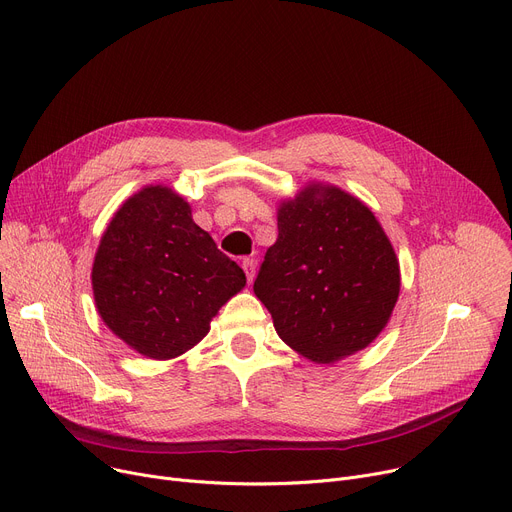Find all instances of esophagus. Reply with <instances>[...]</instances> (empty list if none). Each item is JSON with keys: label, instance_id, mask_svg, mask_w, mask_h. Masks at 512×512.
Masks as SVG:
<instances>
[{"label": "esophagus", "instance_id": "esophagus-1", "mask_svg": "<svg viewBox=\"0 0 512 512\" xmlns=\"http://www.w3.org/2000/svg\"><path fill=\"white\" fill-rule=\"evenodd\" d=\"M242 268H244V272H246L248 283H252L254 277H256V262H254L252 258H246V260L242 262Z\"/></svg>", "mask_w": 512, "mask_h": 512}]
</instances>
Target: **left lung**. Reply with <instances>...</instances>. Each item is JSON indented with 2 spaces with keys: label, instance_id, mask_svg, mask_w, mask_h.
<instances>
[{
  "label": "left lung",
  "instance_id": "1",
  "mask_svg": "<svg viewBox=\"0 0 512 512\" xmlns=\"http://www.w3.org/2000/svg\"><path fill=\"white\" fill-rule=\"evenodd\" d=\"M277 225L254 281L274 330L322 365L367 348L400 295V262L373 211L338 186L309 182L281 201Z\"/></svg>",
  "mask_w": 512,
  "mask_h": 512
}]
</instances>
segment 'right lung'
<instances>
[{"instance_id":"add662e5","label":"right lung","mask_w":512,"mask_h":512,"mask_svg":"<svg viewBox=\"0 0 512 512\" xmlns=\"http://www.w3.org/2000/svg\"><path fill=\"white\" fill-rule=\"evenodd\" d=\"M246 274L192 221L178 192L149 184L119 207L102 235L92 289L102 322L139 355L168 361L211 330Z\"/></svg>"}]
</instances>
